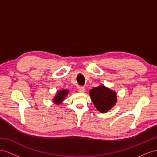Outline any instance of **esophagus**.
<instances>
[{
	"mask_svg": "<svg viewBox=\"0 0 157 157\" xmlns=\"http://www.w3.org/2000/svg\"><path fill=\"white\" fill-rule=\"evenodd\" d=\"M78 90V92L80 93H84L85 92V88L84 87H79Z\"/></svg>",
	"mask_w": 157,
	"mask_h": 157,
	"instance_id": "obj_1",
	"label": "esophagus"
}]
</instances>
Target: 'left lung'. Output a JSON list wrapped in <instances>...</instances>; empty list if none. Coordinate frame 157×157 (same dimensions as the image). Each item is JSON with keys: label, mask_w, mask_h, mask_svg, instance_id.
<instances>
[{"label": "left lung", "mask_w": 157, "mask_h": 157, "mask_svg": "<svg viewBox=\"0 0 157 157\" xmlns=\"http://www.w3.org/2000/svg\"><path fill=\"white\" fill-rule=\"evenodd\" d=\"M90 95L95 107L102 113L110 110L117 99V93L103 85L90 90Z\"/></svg>", "instance_id": "obj_1"}]
</instances>
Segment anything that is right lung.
Listing matches in <instances>:
<instances>
[{
  "label": "right lung",
  "mask_w": 157,
  "mask_h": 157,
  "mask_svg": "<svg viewBox=\"0 0 157 157\" xmlns=\"http://www.w3.org/2000/svg\"><path fill=\"white\" fill-rule=\"evenodd\" d=\"M69 94L68 90H61L57 92L56 96L53 99V102L56 104H60Z\"/></svg>",
  "instance_id": "add662e5"
}]
</instances>
